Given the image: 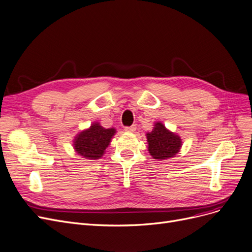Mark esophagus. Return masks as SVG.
I'll list each match as a JSON object with an SVG mask.
<instances>
[{
  "mask_svg": "<svg viewBox=\"0 0 252 252\" xmlns=\"http://www.w3.org/2000/svg\"><path fill=\"white\" fill-rule=\"evenodd\" d=\"M125 130H126V132L133 133V132H135V130H136V126L134 125V126H126Z\"/></svg>",
  "mask_w": 252,
  "mask_h": 252,
  "instance_id": "34e87169",
  "label": "esophagus"
}]
</instances>
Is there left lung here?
<instances>
[{
  "instance_id": "left-lung-1",
  "label": "left lung",
  "mask_w": 252,
  "mask_h": 252,
  "mask_svg": "<svg viewBox=\"0 0 252 252\" xmlns=\"http://www.w3.org/2000/svg\"><path fill=\"white\" fill-rule=\"evenodd\" d=\"M147 142L150 156L160 160L175 157L181 147L179 136L171 133L161 123H157L147 134Z\"/></svg>"
}]
</instances>
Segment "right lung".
I'll list each match as a JSON object with an SVG mask.
<instances>
[{
  "label": "right lung",
  "mask_w": 252,
  "mask_h": 252,
  "mask_svg": "<svg viewBox=\"0 0 252 252\" xmlns=\"http://www.w3.org/2000/svg\"><path fill=\"white\" fill-rule=\"evenodd\" d=\"M114 128H104L95 123L89 128L81 132L74 141V148L79 156L87 159H97L103 155L110 143Z\"/></svg>",
  "instance_id": "right-lung-1"
}]
</instances>
